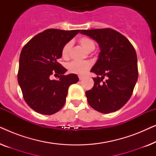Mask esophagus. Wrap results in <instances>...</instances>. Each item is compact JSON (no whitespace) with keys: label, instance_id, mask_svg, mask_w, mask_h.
Listing matches in <instances>:
<instances>
[{"label":"esophagus","instance_id":"esophagus-1","mask_svg":"<svg viewBox=\"0 0 156 156\" xmlns=\"http://www.w3.org/2000/svg\"><path fill=\"white\" fill-rule=\"evenodd\" d=\"M84 78V76H82V75L79 76V79H80V80H82Z\"/></svg>","mask_w":156,"mask_h":156}]
</instances>
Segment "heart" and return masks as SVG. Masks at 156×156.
<instances>
[{"label":"heart","mask_w":156,"mask_h":156,"mask_svg":"<svg viewBox=\"0 0 156 156\" xmlns=\"http://www.w3.org/2000/svg\"><path fill=\"white\" fill-rule=\"evenodd\" d=\"M79 44L85 49L87 52H91L94 50L95 43L91 38L86 36H82L79 38ZM72 50V42H68L64 44L62 49V57L63 59H69L70 55H71ZM91 64L90 62H76L72 61L67 65V69L70 73L76 74H84L90 69Z\"/></svg>","instance_id":"heart-1"}]
</instances>
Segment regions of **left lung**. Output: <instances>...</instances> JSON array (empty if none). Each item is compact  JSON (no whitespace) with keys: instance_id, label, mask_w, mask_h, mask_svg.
<instances>
[{"instance_id":"8db88e82","label":"left lung","mask_w":156,"mask_h":156,"mask_svg":"<svg viewBox=\"0 0 156 156\" xmlns=\"http://www.w3.org/2000/svg\"><path fill=\"white\" fill-rule=\"evenodd\" d=\"M80 33L95 40L101 49L91 69L97 76L93 78L92 89L86 91L88 103L104 114L116 112L129 101L137 82L135 49L125 36L112 28L82 30ZM104 77L107 80L103 81Z\"/></svg>"}]
</instances>
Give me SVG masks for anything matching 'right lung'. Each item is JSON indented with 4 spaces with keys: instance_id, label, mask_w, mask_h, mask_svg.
<instances>
[{
    "instance_id": "add662e5",
    "label": "right lung",
    "mask_w": 156,
    "mask_h": 156,
    "mask_svg": "<svg viewBox=\"0 0 156 156\" xmlns=\"http://www.w3.org/2000/svg\"><path fill=\"white\" fill-rule=\"evenodd\" d=\"M80 30L48 29L36 35L21 50L18 81L23 98L35 112L51 115L59 112L66 101L68 89L79 78L58 62L64 44ZM52 74L58 80H51Z\"/></svg>"
}]
</instances>
